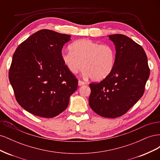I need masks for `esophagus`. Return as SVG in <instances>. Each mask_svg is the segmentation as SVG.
I'll return each instance as SVG.
<instances>
[{"label": "esophagus", "mask_w": 160, "mask_h": 160, "mask_svg": "<svg viewBox=\"0 0 160 160\" xmlns=\"http://www.w3.org/2000/svg\"><path fill=\"white\" fill-rule=\"evenodd\" d=\"M85 84H86V83H85L84 81H78V85H79V86H82V85H85Z\"/></svg>", "instance_id": "34e87169"}]
</instances>
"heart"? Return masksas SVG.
I'll use <instances>...</instances> for the list:
<instances>
[{
    "mask_svg": "<svg viewBox=\"0 0 160 160\" xmlns=\"http://www.w3.org/2000/svg\"><path fill=\"white\" fill-rule=\"evenodd\" d=\"M69 51L62 52V62L72 74L83 67V76L99 81L112 72L115 62V48L109 44H101L82 38L74 42Z\"/></svg>",
    "mask_w": 160,
    "mask_h": 160,
    "instance_id": "heart-1",
    "label": "heart"
}]
</instances>
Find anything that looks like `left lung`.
Instances as JSON below:
<instances>
[{
	"label": "left lung",
	"mask_w": 160,
	"mask_h": 160,
	"mask_svg": "<svg viewBox=\"0 0 160 160\" xmlns=\"http://www.w3.org/2000/svg\"><path fill=\"white\" fill-rule=\"evenodd\" d=\"M108 37L115 46L114 68L100 83L89 84V104L101 117L116 118L128 112L142 98L150 70L142 46L121 34Z\"/></svg>",
	"instance_id": "8db88e82"
}]
</instances>
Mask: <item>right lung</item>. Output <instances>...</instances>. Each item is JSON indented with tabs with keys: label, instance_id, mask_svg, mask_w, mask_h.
<instances>
[{
	"label": "right lung",
	"instance_id": "1",
	"mask_svg": "<svg viewBox=\"0 0 160 160\" xmlns=\"http://www.w3.org/2000/svg\"><path fill=\"white\" fill-rule=\"evenodd\" d=\"M71 36L42 29L19 45L12 56L8 78L18 104L38 117L51 118L69 105L78 81L61 58Z\"/></svg>",
	"mask_w": 160,
	"mask_h": 160
}]
</instances>
